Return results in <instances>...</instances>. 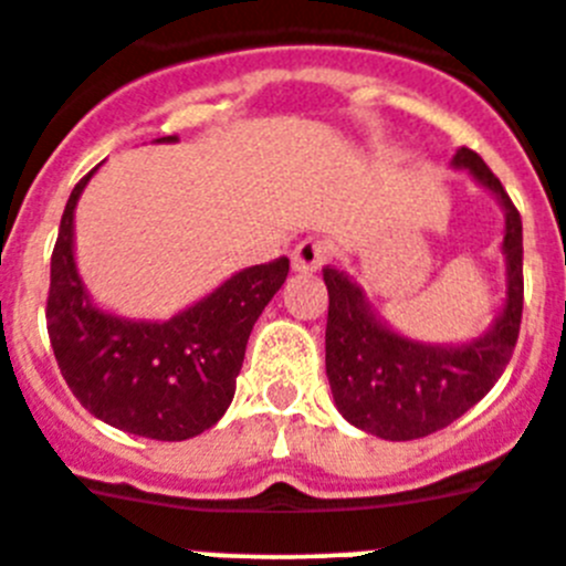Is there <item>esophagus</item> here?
Instances as JSON below:
<instances>
[{
	"instance_id": "obj_1",
	"label": "esophagus",
	"mask_w": 566,
	"mask_h": 566,
	"mask_svg": "<svg viewBox=\"0 0 566 566\" xmlns=\"http://www.w3.org/2000/svg\"><path fill=\"white\" fill-rule=\"evenodd\" d=\"M327 244L322 239H303L292 252V263L297 272H316L325 263Z\"/></svg>"
}]
</instances>
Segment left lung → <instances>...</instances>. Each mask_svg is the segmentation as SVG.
I'll return each mask as SVG.
<instances>
[{"instance_id":"1","label":"left lung","mask_w":566,"mask_h":566,"mask_svg":"<svg viewBox=\"0 0 566 566\" xmlns=\"http://www.w3.org/2000/svg\"><path fill=\"white\" fill-rule=\"evenodd\" d=\"M453 164L470 169L505 208L509 300L478 342L436 347L397 336L380 325L353 280L325 266L327 305L325 369L333 400L347 422L391 441L422 439L448 428L489 395L511 360L522 322V219L503 182L478 153L461 147Z\"/></svg>"}]
</instances>
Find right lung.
<instances>
[{
  "label": "right lung",
  "mask_w": 566,
  "mask_h": 566,
  "mask_svg": "<svg viewBox=\"0 0 566 566\" xmlns=\"http://www.w3.org/2000/svg\"><path fill=\"white\" fill-rule=\"evenodd\" d=\"M175 142V138H160ZM74 186L52 250L46 331L63 380L102 422L133 436L182 441L222 419L247 338L289 274V258L244 269L169 322L118 319L94 308L74 266Z\"/></svg>",
  "instance_id": "add662e5"
}]
</instances>
